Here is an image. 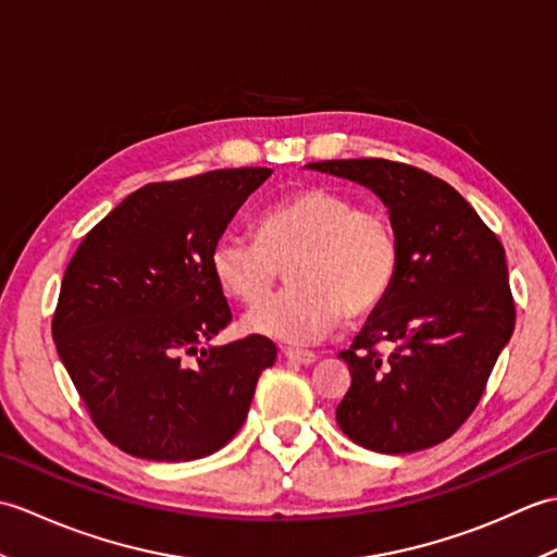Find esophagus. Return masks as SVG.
Segmentation results:
<instances>
[{"label":"esophagus","mask_w":557,"mask_h":557,"mask_svg":"<svg viewBox=\"0 0 557 557\" xmlns=\"http://www.w3.org/2000/svg\"><path fill=\"white\" fill-rule=\"evenodd\" d=\"M285 359L292 361V363L311 366V363L318 359V354H313V351H301V349H285Z\"/></svg>","instance_id":"1"}]
</instances>
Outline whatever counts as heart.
I'll list each match as a JSON object with an SVG mask.
<instances>
[{"label": "heart", "mask_w": 557, "mask_h": 557, "mask_svg": "<svg viewBox=\"0 0 557 557\" xmlns=\"http://www.w3.org/2000/svg\"><path fill=\"white\" fill-rule=\"evenodd\" d=\"M290 263L293 285L248 318L256 333L289 345L330 333L345 315H371L393 292L399 239L389 212L325 186L299 188L258 220V236L227 234L212 248L220 287L259 306Z\"/></svg>", "instance_id": "obj_1"}]
</instances>
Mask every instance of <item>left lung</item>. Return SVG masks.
Segmentation results:
<instances>
[{"label": "left lung", "instance_id": "left-lung-1", "mask_svg": "<svg viewBox=\"0 0 557 557\" xmlns=\"http://www.w3.org/2000/svg\"><path fill=\"white\" fill-rule=\"evenodd\" d=\"M359 182L395 222L393 292L339 354L351 385L337 423L373 453L405 455L459 431L515 330L505 248L447 182L383 158L306 164ZM385 341L391 351L376 349Z\"/></svg>", "mask_w": 557, "mask_h": 557}]
</instances>
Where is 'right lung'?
Listing matches in <instances>:
<instances>
[{"mask_svg": "<svg viewBox=\"0 0 557 557\" xmlns=\"http://www.w3.org/2000/svg\"><path fill=\"white\" fill-rule=\"evenodd\" d=\"M272 170H215L126 196L69 260L52 337L92 423L124 453L200 459L227 445L277 347L232 323L212 248Z\"/></svg>", "mask_w": 557, "mask_h": 557, "instance_id": "1", "label": "right lung"}]
</instances>
